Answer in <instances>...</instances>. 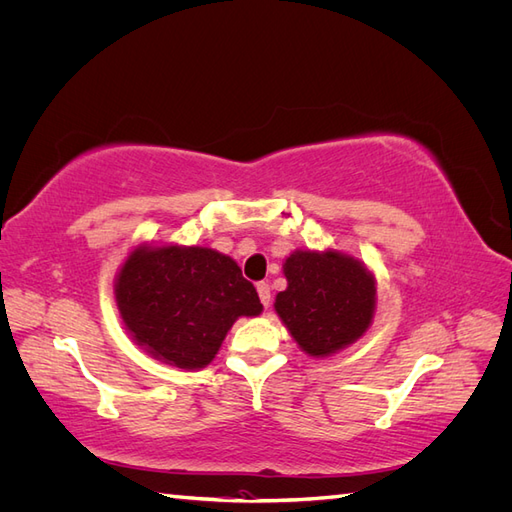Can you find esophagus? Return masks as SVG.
<instances>
[{"mask_svg": "<svg viewBox=\"0 0 512 512\" xmlns=\"http://www.w3.org/2000/svg\"><path fill=\"white\" fill-rule=\"evenodd\" d=\"M256 290H258V297H260L262 305L269 307V303H271V286H269L267 282H260V284L256 286Z\"/></svg>", "mask_w": 512, "mask_h": 512, "instance_id": "esophagus-1", "label": "esophagus"}]
</instances>
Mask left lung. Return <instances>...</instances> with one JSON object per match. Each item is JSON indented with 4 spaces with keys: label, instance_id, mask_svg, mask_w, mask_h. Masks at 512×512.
Returning <instances> with one entry per match:
<instances>
[{
    "label": "left lung",
    "instance_id": "1",
    "mask_svg": "<svg viewBox=\"0 0 512 512\" xmlns=\"http://www.w3.org/2000/svg\"><path fill=\"white\" fill-rule=\"evenodd\" d=\"M284 275L288 288L275 297V312L307 354H333L369 329L376 282L359 260L333 250L294 252Z\"/></svg>",
    "mask_w": 512,
    "mask_h": 512
}]
</instances>
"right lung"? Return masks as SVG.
Here are the masks:
<instances>
[{"label":"right lung","mask_w":512,"mask_h":512,"mask_svg":"<svg viewBox=\"0 0 512 512\" xmlns=\"http://www.w3.org/2000/svg\"><path fill=\"white\" fill-rule=\"evenodd\" d=\"M115 297L138 346L181 369L209 365L232 322L262 312L237 262L198 245L138 247L117 275Z\"/></svg>","instance_id":"obj_1"}]
</instances>
